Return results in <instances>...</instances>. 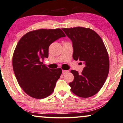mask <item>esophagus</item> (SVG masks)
<instances>
[{
    "label": "esophagus",
    "instance_id": "obj_1",
    "mask_svg": "<svg viewBox=\"0 0 123 123\" xmlns=\"http://www.w3.org/2000/svg\"><path fill=\"white\" fill-rule=\"evenodd\" d=\"M69 72L68 70H63V71H62V73H63V74H66V73H68Z\"/></svg>",
    "mask_w": 123,
    "mask_h": 123
}]
</instances>
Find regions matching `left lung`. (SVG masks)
<instances>
[{
    "mask_svg": "<svg viewBox=\"0 0 123 123\" xmlns=\"http://www.w3.org/2000/svg\"><path fill=\"white\" fill-rule=\"evenodd\" d=\"M62 30L72 41L74 59L85 64L81 74L71 70L74 76L69 83L71 91L81 98L93 96L102 88L109 73V59L105 46L100 37L89 28L78 26Z\"/></svg>",
    "mask_w": 123,
    "mask_h": 123,
    "instance_id": "obj_1",
    "label": "left lung"
}]
</instances>
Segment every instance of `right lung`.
<instances>
[{
    "label": "right lung",
    "mask_w": 123,
    "mask_h": 123,
    "mask_svg": "<svg viewBox=\"0 0 123 123\" xmlns=\"http://www.w3.org/2000/svg\"><path fill=\"white\" fill-rule=\"evenodd\" d=\"M65 35L60 29H40L21 38L14 50L13 68L20 86L30 97L43 99L54 92L62 73L60 68L51 69L43 64L48 58L50 45Z\"/></svg>",
    "instance_id": "add662e5"
}]
</instances>
